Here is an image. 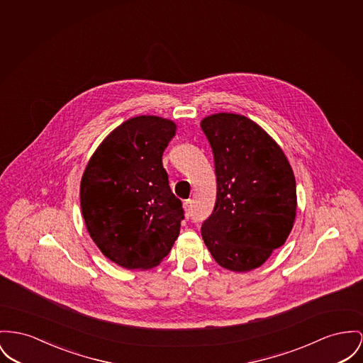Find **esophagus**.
<instances>
[{"label":"esophagus","instance_id":"esophagus-1","mask_svg":"<svg viewBox=\"0 0 363 363\" xmlns=\"http://www.w3.org/2000/svg\"><path fill=\"white\" fill-rule=\"evenodd\" d=\"M184 211H186L187 218H190L191 212H193V201L191 199H186L184 201Z\"/></svg>","mask_w":363,"mask_h":363}]
</instances>
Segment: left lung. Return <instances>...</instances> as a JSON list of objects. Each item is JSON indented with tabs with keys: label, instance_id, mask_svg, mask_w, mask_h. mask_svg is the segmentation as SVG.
I'll return each mask as SVG.
<instances>
[{
	"label": "left lung",
	"instance_id": "8db88e82",
	"mask_svg": "<svg viewBox=\"0 0 363 363\" xmlns=\"http://www.w3.org/2000/svg\"><path fill=\"white\" fill-rule=\"evenodd\" d=\"M201 128L218 180L202 238L218 264L250 271L289 237L297 206L293 170L281 147L243 116L218 113L203 118Z\"/></svg>",
	"mask_w": 363,
	"mask_h": 363
}]
</instances>
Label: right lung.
<instances>
[{"mask_svg": "<svg viewBox=\"0 0 363 363\" xmlns=\"http://www.w3.org/2000/svg\"><path fill=\"white\" fill-rule=\"evenodd\" d=\"M174 122L140 116L123 122L97 147L81 180V209L91 238L128 269L158 266L184 218L169 187L162 154Z\"/></svg>", "mask_w": 363, "mask_h": 363, "instance_id": "right-lung-1", "label": "right lung"}]
</instances>
